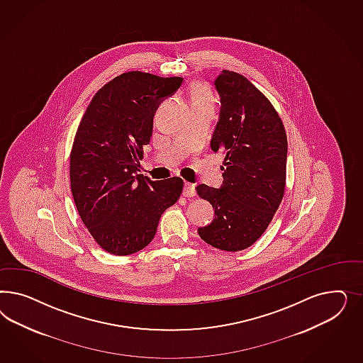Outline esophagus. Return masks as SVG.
Returning a JSON list of instances; mask_svg holds the SVG:
<instances>
[{"mask_svg": "<svg viewBox=\"0 0 363 363\" xmlns=\"http://www.w3.org/2000/svg\"><path fill=\"white\" fill-rule=\"evenodd\" d=\"M196 196V187L191 184H185L184 187V197L193 198Z\"/></svg>", "mask_w": 363, "mask_h": 363, "instance_id": "obj_1", "label": "esophagus"}]
</instances>
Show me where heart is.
<instances>
[{"label": "heart", "mask_w": 363, "mask_h": 363, "mask_svg": "<svg viewBox=\"0 0 363 363\" xmlns=\"http://www.w3.org/2000/svg\"><path fill=\"white\" fill-rule=\"evenodd\" d=\"M191 105L194 106H214V99L209 88L205 84H196L191 90Z\"/></svg>", "instance_id": "heart-1"}]
</instances>
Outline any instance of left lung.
<instances>
[{
  "mask_svg": "<svg viewBox=\"0 0 363 363\" xmlns=\"http://www.w3.org/2000/svg\"><path fill=\"white\" fill-rule=\"evenodd\" d=\"M214 85L220 111L210 146L225 154L223 185H198V196L216 214L198 234L216 249L240 252L261 238L281 205L287 137L273 104L247 78L222 70Z\"/></svg>",
  "mask_w": 363,
  "mask_h": 363,
  "instance_id": "1",
  "label": "left lung"
}]
</instances>
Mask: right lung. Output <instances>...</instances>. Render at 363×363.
<instances>
[{
	"label": "right lung",
	"mask_w": 363,
	"mask_h": 363,
	"mask_svg": "<svg viewBox=\"0 0 363 363\" xmlns=\"http://www.w3.org/2000/svg\"><path fill=\"white\" fill-rule=\"evenodd\" d=\"M182 77L126 72L89 104L70 152V187L78 214L99 246L114 255L146 247L162 213L182 194L184 181H152L137 174L150 143L158 105Z\"/></svg>",
	"instance_id": "obj_1"
}]
</instances>
